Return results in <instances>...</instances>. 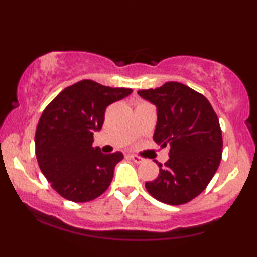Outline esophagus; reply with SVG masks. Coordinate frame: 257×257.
I'll use <instances>...</instances> for the list:
<instances>
[{"label": "esophagus", "instance_id": "esophagus-1", "mask_svg": "<svg viewBox=\"0 0 257 257\" xmlns=\"http://www.w3.org/2000/svg\"><path fill=\"white\" fill-rule=\"evenodd\" d=\"M129 158L133 159V161H134L135 163H138V164L143 163V162L145 161V159H144L143 157H140V156H137V155H129Z\"/></svg>", "mask_w": 257, "mask_h": 257}]
</instances>
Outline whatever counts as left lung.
I'll list each match as a JSON object with an SVG mask.
<instances>
[{"instance_id": "left-lung-1", "label": "left lung", "mask_w": 257, "mask_h": 257, "mask_svg": "<svg viewBox=\"0 0 257 257\" xmlns=\"http://www.w3.org/2000/svg\"><path fill=\"white\" fill-rule=\"evenodd\" d=\"M138 94L157 107L153 140L169 146V159L158 163L157 179L145 184L147 192L166 204L188 203L205 190L220 166L219 118L204 95L179 82Z\"/></svg>"}]
</instances>
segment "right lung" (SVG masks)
I'll return each mask as SVG.
<instances>
[{"mask_svg":"<svg viewBox=\"0 0 257 257\" xmlns=\"http://www.w3.org/2000/svg\"><path fill=\"white\" fill-rule=\"evenodd\" d=\"M83 79L65 88L44 108L36 128L35 146L41 172L65 199L89 202L110 186L122 152L105 155L93 147L105 110L132 93Z\"/></svg>","mask_w":257,"mask_h":257,"instance_id":"1","label":"right lung"}]
</instances>
